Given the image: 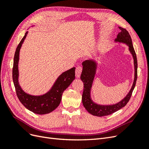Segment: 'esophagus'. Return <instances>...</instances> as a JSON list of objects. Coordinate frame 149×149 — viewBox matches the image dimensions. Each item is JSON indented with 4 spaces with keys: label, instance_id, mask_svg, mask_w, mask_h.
<instances>
[{
    "label": "esophagus",
    "instance_id": "esophagus-1",
    "mask_svg": "<svg viewBox=\"0 0 149 149\" xmlns=\"http://www.w3.org/2000/svg\"><path fill=\"white\" fill-rule=\"evenodd\" d=\"M82 70H83V68L82 66H78L76 68V70H75V74H76V78H79L81 74V72H82Z\"/></svg>",
    "mask_w": 149,
    "mask_h": 149
}]
</instances>
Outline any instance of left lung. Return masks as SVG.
<instances>
[{"label": "left lung", "mask_w": 149, "mask_h": 149, "mask_svg": "<svg viewBox=\"0 0 149 149\" xmlns=\"http://www.w3.org/2000/svg\"><path fill=\"white\" fill-rule=\"evenodd\" d=\"M120 30L115 39V42L125 43L129 47V49L132 54L134 58V79L132 86L130 89V91L127 94L123 100L120 102L112 105H100L94 103L91 98V89L94 76L96 74L97 68V63L93 60H88L83 62V71L81 74V79L84 83V89L82 95V102L85 109L88 112L93 116L98 117L105 116L110 115L114 112L120 109L121 108L124 107L129 102L130 97L132 96V93L136 84V81L137 78V60L136 52L133 47L131 37L128 31L125 29L119 26Z\"/></svg>", "instance_id": "8db88e82"}]
</instances>
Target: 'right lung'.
I'll use <instances>...</instances> for the list:
<instances>
[{"label": "right lung", "mask_w": 149, "mask_h": 149, "mask_svg": "<svg viewBox=\"0 0 149 149\" xmlns=\"http://www.w3.org/2000/svg\"><path fill=\"white\" fill-rule=\"evenodd\" d=\"M28 31L21 40L17 46L13 58L12 69L13 82L15 86L17 96L26 109L37 114H45L55 110L59 106L63 91L71 84L75 78V68L65 71L58 77L52 89L42 96H31L25 93L19 83V53L22 43L27 35Z\"/></svg>", "instance_id": "obj_1"}]
</instances>
